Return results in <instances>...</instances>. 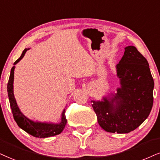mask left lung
<instances>
[{
	"label": "left lung",
	"mask_w": 160,
	"mask_h": 160,
	"mask_svg": "<svg viewBox=\"0 0 160 160\" xmlns=\"http://www.w3.org/2000/svg\"><path fill=\"white\" fill-rule=\"evenodd\" d=\"M120 88L116 93L91 101L99 125L110 133H128L137 128L153 107L154 82L146 58L133 46L125 48L116 64Z\"/></svg>",
	"instance_id": "8db88e82"
}]
</instances>
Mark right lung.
I'll list each match as a JSON object with an SVG mask.
<instances>
[{
	"label": "right lung",
	"mask_w": 160,
	"mask_h": 160,
	"mask_svg": "<svg viewBox=\"0 0 160 160\" xmlns=\"http://www.w3.org/2000/svg\"><path fill=\"white\" fill-rule=\"evenodd\" d=\"M29 49L26 48L23 51L22 54L20 58L14 63V66L11 69L10 76H9V82L7 84V92L9 96V103L12 112L13 117L17 125L27 132L29 134L38 138H47L52 136L60 134L63 131L67 124V119L65 116V109L63 110L62 113V119L59 123H51V122H34L32 120L28 119L23 115L20 110L18 106L16 100L14 96L13 92V82H14V70H15V65L18 63L23 57L24 56L26 52Z\"/></svg>",
	"instance_id": "add662e5"
}]
</instances>
